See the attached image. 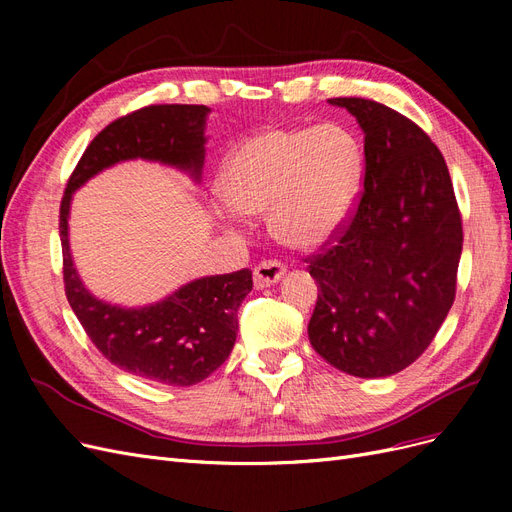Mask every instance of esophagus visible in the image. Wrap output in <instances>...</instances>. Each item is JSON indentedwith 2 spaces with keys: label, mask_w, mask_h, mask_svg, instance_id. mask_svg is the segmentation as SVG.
Listing matches in <instances>:
<instances>
[{
  "label": "esophagus",
  "mask_w": 512,
  "mask_h": 512,
  "mask_svg": "<svg viewBox=\"0 0 512 512\" xmlns=\"http://www.w3.org/2000/svg\"><path fill=\"white\" fill-rule=\"evenodd\" d=\"M286 273V265L280 260H262L254 269V286L256 288H267L277 284Z\"/></svg>",
  "instance_id": "34e87169"
}]
</instances>
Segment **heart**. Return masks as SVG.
I'll return each instance as SVG.
<instances>
[{
    "instance_id": "1",
    "label": "heart",
    "mask_w": 512,
    "mask_h": 512,
    "mask_svg": "<svg viewBox=\"0 0 512 512\" xmlns=\"http://www.w3.org/2000/svg\"><path fill=\"white\" fill-rule=\"evenodd\" d=\"M361 175V145L339 123L269 128L230 153L215 215L239 226L247 213L271 211L284 243L318 247L348 220Z\"/></svg>"
}]
</instances>
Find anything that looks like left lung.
Returning a JSON list of instances; mask_svg holds the SVG:
<instances>
[{"instance_id":"obj_1","label":"left lung","mask_w":512,"mask_h":512,"mask_svg":"<svg viewBox=\"0 0 512 512\" xmlns=\"http://www.w3.org/2000/svg\"><path fill=\"white\" fill-rule=\"evenodd\" d=\"M365 134V179L348 226L307 258L320 286L309 342L356 378H386L433 342L455 301L463 245L451 175L431 138L393 108L333 98Z\"/></svg>"}]
</instances>
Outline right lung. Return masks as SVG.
Wrapping results in <instances>:
<instances>
[{"label": "right lung", "mask_w": 512, "mask_h": 512, "mask_svg": "<svg viewBox=\"0 0 512 512\" xmlns=\"http://www.w3.org/2000/svg\"><path fill=\"white\" fill-rule=\"evenodd\" d=\"M207 115L203 104H153L108 123L76 164L59 209L64 286L72 312L113 365L166 386L203 382L228 359L239 331L237 312L254 286L252 271L200 277L145 307L111 305L96 299L74 269L68 215L72 194L117 162H162L200 181Z\"/></svg>", "instance_id": "1"}]
</instances>
